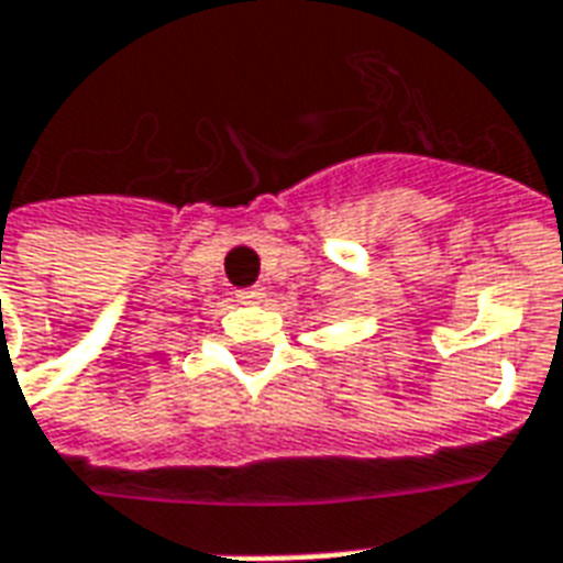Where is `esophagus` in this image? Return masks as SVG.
Returning <instances> with one entry per match:
<instances>
[{
  "instance_id": "34e87169",
  "label": "esophagus",
  "mask_w": 563,
  "mask_h": 563,
  "mask_svg": "<svg viewBox=\"0 0 563 563\" xmlns=\"http://www.w3.org/2000/svg\"><path fill=\"white\" fill-rule=\"evenodd\" d=\"M235 298H239L241 303H260L262 289H239V292H235Z\"/></svg>"
}]
</instances>
